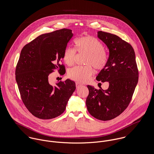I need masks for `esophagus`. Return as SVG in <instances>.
I'll return each mask as SVG.
<instances>
[{
	"label": "esophagus",
	"instance_id": "esophagus-1",
	"mask_svg": "<svg viewBox=\"0 0 154 154\" xmlns=\"http://www.w3.org/2000/svg\"><path fill=\"white\" fill-rule=\"evenodd\" d=\"M82 84H80V83H79V82H76V88H79V87H82Z\"/></svg>",
	"mask_w": 154,
	"mask_h": 154
}]
</instances>
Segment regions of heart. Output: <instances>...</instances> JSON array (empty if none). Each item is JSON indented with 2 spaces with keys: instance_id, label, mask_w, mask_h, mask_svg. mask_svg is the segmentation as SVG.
<instances>
[{
  "instance_id": "obj_1",
  "label": "heart",
  "mask_w": 154,
  "mask_h": 154,
  "mask_svg": "<svg viewBox=\"0 0 154 154\" xmlns=\"http://www.w3.org/2000/svg\"><path fill=\"white\" fill-rule=\"evenodd\" d=\"M76 50L79 53H87L85 66H76L68 72L69 76L79 82H87L94 73V66L96 69H104L108 62V54L104 45L97 38L87 35L78 38L75 42ZM76 50L67 47L63 52V60L68 66H72L76 58Z\"/></svg>"
}]
</instances>
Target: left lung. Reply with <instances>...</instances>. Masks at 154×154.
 Returning a JSON list of instances; mask_svg holds the SVG:
<instances>
[{
  "instance_id": "obj_1",
  "label": "left lung",
  "mask_w": 154,
  "mask_h": 154,
  "mask_svg": "<svg viewBox=\"0 0 154 154\" xmlns=\"http://www.w3.org/2000/svg\"><path fill=\"white\" fill-rule=\"evenodd\" d=\"M98 37L107 45L109 57L106 67L96 78L109 82L103 90L88 85L87 109L97 119L106 121L121 114L128 107L138 82L139 72L132 45L116 35L100 31Z\"/></svg>"
}]
</instances>
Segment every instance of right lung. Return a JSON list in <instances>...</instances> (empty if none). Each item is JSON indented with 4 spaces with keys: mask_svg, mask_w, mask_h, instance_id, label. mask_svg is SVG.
<instances>
[{
    "mask_svg": "<svg viewBox=\"0 0 154 154\" xmlns=\"http://www.w3.org/2000/svg\"><path fill=\"white\" fill-rule=\"evenodd\" d=\"M72 36L71 29L63 28L40 35L22 48L16 67V81L24 105L38 119L61 115L76 89L75 82L69 79L54 87L48 81L54 69L62 75L65 73L60 62Z\"/></svg>",
    "mask_w": 154,
    "mask_h": 154,
    "instance_id": "right-lung-1",
    "label": "right lung"
}]
</instances>
